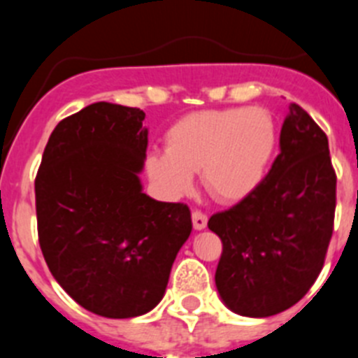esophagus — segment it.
I'll use <instances>...</instances> for the list:
<instances>
[{
    "label": "esophagus",
    "mask_w": 358,
    "mask_h": 358,
    "mask_svg": "<svg viewBox=\"0 0 358 358\" xmlns=\"http://www.w3.org/2000/svg\"><path fill=\"white\" fill-rule=\"evenodd\" d=\"M192 220H194V227L197 231L204 229V227L208 226V215L202 213V211L195 210L194 213H192Z\"/></svg>",
    "instance_id": "obj_1"
}]
</instances>
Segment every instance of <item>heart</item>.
Instances as JSON below:
<instances>
[{
  "mask_svg": "<svg viewBox=\"0 0 358 358\" xmlns=\"http://www.w3.org/2000/svg\"><path fill=\"white\" fill-rule=\"evenodd\" d=\"M278 145L276 122L264 107H224L189 113L166 132V150L147 156L150 181L177 199L194 188L201 172L208 194L238 202L260 188Z\"/></svg>",
  "mask_w": 358,
  "mask_h": 358,
  "instance_id": "heart-1",
  "label": "heart"
}]
</instances>
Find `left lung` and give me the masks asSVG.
I'll return each instance as SVG.
<instances>
[{"instance_id":"1","label":"left lung","mask_w":358,"mask_h":358,"mask_svg":"<svg viewBox=\"0 0 358 358\" xmlns=\"http://www.w3.org/2000/svg\"><path fill=\"white\" fill-rule=\"evenodd\" d=\"M335 186L327 134L290 103L280 154L260 188L208 220L222 240L215 283L227 308L268 317L308 292L334 233Z\"/></svg>"}]
</instances>
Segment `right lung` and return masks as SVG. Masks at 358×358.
<instances>
[{
    "mask_svg": "<svg viewBox=\"0 0 358 358\" xmlns=\"http://www.w3.org/2000/svg\"><path fill=\"white\" fill-rule=\"evenodd\" d=\"M143 120L136 107H84L53 129L36 177L37 233L50 273L102 317L150 312L192 233L186 204L141 192Z\"/></svg>",
    "mask_w": 358,
    "mask_h": 358,
    "instance_id": "obj_1",
    "label": "right lung"
}]
</instances>
